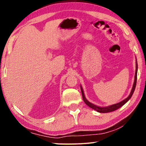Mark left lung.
I'll return each instance as SVG.
<instances>
[{
	"label": "left lung",
	"instance_id": "obj_1",
	"mask_svg": "<svg viewBox=\"0 0 146 146\" xmlns=\"http://www.w3.org/2000/svg\"><path fill=\"white\" fill-rule=\"evenodd\" d=\"M137 62H136V70H135V80H134V82H133L132 89H131V91L130 94H129V96L127 97V98L123 100V101L120 102L115 104H113V105H111V106H107V107L97 106H96L94 104H93L90 103V102H88L86 99V97L84 96V91L82 90V88L80 86L81 91H82V98H83L84 102L86 103V104L89 107H90L91 108L95 110H96L97 111H98V112H100V113H108V112H111V111L116 110H117L118 108H119L120 107L122 106L123 105H124L126 103L129 99H130L131 96H132V94H133V92H134V90H135V86H136V82H137Z\"/></svg>",
	"mask_w": 146,
	"mask_h": 146
}]
</instances>
